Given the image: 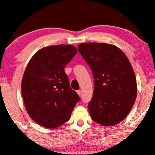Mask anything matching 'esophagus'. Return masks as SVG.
<instances>
[{"mask_svg":"<svg viewBox=\"0 0 155 155\" xmlns=\"http://www.w3.org/2000/svg\"><path fill=\"white\" fill-rule=\"evenodd\" d=\"M76 92H77V94H79V97H81V91H80V90H78V91H76Z\"/></svg>","mask_w":155,"mask_h":155,"instance_id":"34e87169","label":"esophagus"}]
</instances>
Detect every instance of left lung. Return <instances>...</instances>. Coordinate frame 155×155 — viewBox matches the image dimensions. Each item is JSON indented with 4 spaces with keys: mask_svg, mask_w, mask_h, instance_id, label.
<instances>
[{
    "mask_svg": "<svg viewBox=\"0 0 155 155\" xmlns=\"http://www.w3.org/2000/svg\"><path fill=\"white\" fill-rule=\"evenodd\" d=\"M78 50L91 68L94 90L88 109L91 119L114 126L125 119L137 94L133 68L118 47L105 43L80 44Z\"/></svg>",
    "mask_w": 155,
    "mask_h": 155,
    "instance_id": "1",
    "label": "left lung"
}]
</instances>
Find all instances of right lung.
<instances>
[{
    "mask_svg": "<svg viewBox=\"0 0 155 155\" xmlns=\"http://www.w3.org/2000/svg\"><path fill=\"white\" fill-rule=\"evenodd\" d=\"M76 53L72 45L50 46L38 51L29 61L21 92L27 112L41 126L54 129L64 124L79 101L64 71Z\"/></svg>",
    "mask_w": 155,
    "mask_h": 155,
    "instance_id": "right-lung-1",
    "label": "right lung"
}]
</instances>
